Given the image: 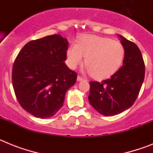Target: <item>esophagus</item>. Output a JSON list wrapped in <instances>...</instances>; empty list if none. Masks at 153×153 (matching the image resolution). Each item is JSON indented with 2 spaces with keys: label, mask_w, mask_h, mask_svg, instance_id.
<instances>
[{
  "label": "esophagus",
  "mask_w": 153,
  "mask_h": 153,
  "mask_svg": "<svg viewBox=\"0 0 153 153\" xmlns=\"http://www.w3.org/2000/svg\"><path fill=\"white\" fill-rule=\"evenodd\" d=\"M83 78L82 77V76H79L78 75V76H77V80L78 81H82V80H83Z\"/></svg>",
  "instance_id": "obj_1"
}]
</instances>
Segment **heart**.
Masks as SVG:
<instances>
[{
    "label": "heart",
    "mask_w": 153,
    "mask_h": 153,
    "mask_svg": "<svg viewBox=\"0 0 153 153\" xmlns=\"http://www.w3.org/2000/svg\"><path fill=\"white\" fill-rule=\"evenodd\" d=\"M70 68L74 69L85 59L90 75L96 79L107 78L121 67L125 59L126 49L120 41L105 36L83 35L77 44H71L67 50Z\"/></svg>",
    "instance_id": "heart-1"
}]
</instances>
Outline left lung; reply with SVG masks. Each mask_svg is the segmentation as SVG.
Returning a JSON list of instances; mask_svg holds the SVG:
<instances>
[{"label":"left lung","mask_w":153,"mask_h":153,"mask_svg":"<svg viewBox=\"0 0 153 153\" xmlns=\"http://www.w3.org/2000/svg\"><path fill=\"white\" fill-rule=\"evenodd\" d=\"M121 37L126 49L123 64L109 79L90 81L89 102L98 113L110 117L132 106L145 77V63L141 51L133 42Z\"/></svg>","instance_id":"1"}]
</instances>
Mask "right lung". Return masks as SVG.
<instances>
[{"instance_id":"right-lung-1","label":"right lung","mask_w":153,"mask_h":153,"mask_svg":"<svg viewBox=\"0 0 153 153\" xmlns=\"http://www.w3.org/2000/svg\"><path fill=\"white\" fill-rule=\"evenodd\" d=\"M67 50V40L53 34L28 42L17 54L12 68L13 90L21 107L33 117L54 116L76 83L77 74L64 63Z\"/></svg>"}]
</instances>
